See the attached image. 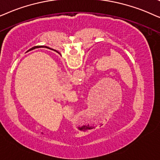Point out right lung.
Here are the masks:
<instances>
[{"label": "right lung", "mask_w": 160, "mask_h": 160, "mask_svg": "<svg viewBox=\"0 0 160 160\" xmlns=\"http://www.w3.org/2000/svg\"><path fill=\"white\" fill-rule=\"evenodd\" d=\"M40 47H43V46H36V47H33V48H32L31 49H33V48H40ZM47 48H49V49H51V50H54V51H55V52H58H58L57 50H54V49H52V48H48V47H46ZM30 50H31V49H30Z\"/></svg>", "instance_id": "add662e5"}]
</instances>
